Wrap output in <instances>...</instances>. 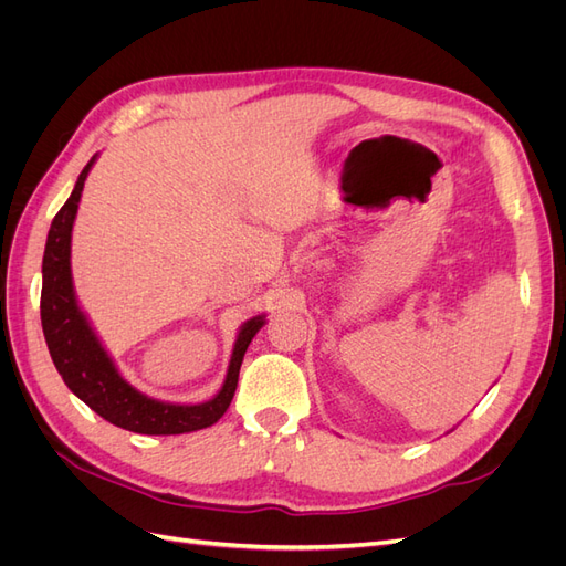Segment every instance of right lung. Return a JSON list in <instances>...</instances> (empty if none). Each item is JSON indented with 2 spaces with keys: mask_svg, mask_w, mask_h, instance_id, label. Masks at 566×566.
Masks as SVG:
<instances>
[{
  "mask_svg": "<svg viewBox=\"0 0 566 566\" xmlns=\"http://www.w3.org/2000/svg\"><path fill=\"white\" fill-rule=\"evenodd\" d=\"M94 160L96 156L80 172L71 198L65 200L54 221H51L46 235L40 314L51 361H54L67 389L87 403L94 413L115 427H123V430L136 434H184L205 430V427L214 424L227 413L238 387V373H241L243 356L252 337L266 323V316H252L241 325V331L235 335L224 385H221L210 401L191 406L167 403L150 399L139 389H134L119 375L113 358L101 345L87 316L80 310L73 287L71 238L84 179H87Z\"/></svg>",
  "mask_w": 566,
  "mask_h": 566,
  "instance_id": "add662e5",
  "label": "right lung"
}]
</instances>
